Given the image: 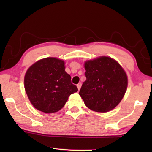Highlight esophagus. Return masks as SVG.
Returning <instances> with one entry per match:
<instances>
[{
	"instance_id": "obj_1",
	"label": "esophagus",
	"mask_w": 152,
	"mask_h": 152,
	"mask_svg": "<svg viewBox=\"0 0 152 152\" xmlns=\"http://www.w3.org/2000/svg\"><path fill=\"white\" fill-rule=\"evenodd\" d=\"M81 86H82L81 83H79V84H77V87H78V91H80V88H81Z\"/></svg>"
}]
</instances>
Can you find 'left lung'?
<instances>
[{"mask_svg":"<svg viewBox=\"0 0 152 152\" xmlns=\"http://www.w3.org/2000/svg\"><path fill=\"white\" fill-rule=\"evenodd\" d=\"M86 81L80 96L93 111L107 113L121 101L127 91L128 78L117 61L109 56H99L84 61Z\"/></svg>","mask_w":152,"mask_h":152,"instance_id":"left-lung-1","label":"left lung"}]
</instances>
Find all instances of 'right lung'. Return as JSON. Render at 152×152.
Masks as SVG:
<instances>
[{
  "mask_svg": "<svg viewBox=\"0 0 152 152\" xmlns=\"http://www.w3.org/2000/svg\"><path fill=\"white\" fill-rule=\"evenodd\" d=\"M65 68L64 60L50 57L38 60L27 69L24 77L25 90L36 109L45 113L58 112L68 97L78 91Z\"/></svg>",
  "mask_w": 152,
  "mask_h": 152,
  "instance_id": "right-lung-1",
  "label": "right lung"
}]
</instances>
